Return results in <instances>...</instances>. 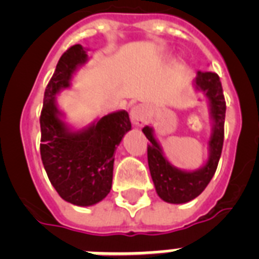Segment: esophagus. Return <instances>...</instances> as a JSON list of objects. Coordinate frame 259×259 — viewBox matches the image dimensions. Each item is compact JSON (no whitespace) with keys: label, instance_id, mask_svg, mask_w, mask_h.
I'll list each match as a JSON object with an SVG mask.
<instances>
[{"label":"esophagus","instance_id":"obj_1","mask_svg":"<svg viewBox=\"0 0 259 259\" xmlns=\"http://www.w3.org/2000/svg\"><path fill=\"white\" fill-rule=\"evenodd\" d=\"M130 119L134 125L142 126L146 121V109L142 105H136L130 110Z\"/></svg>","mask_w":259,"mask_h":259}]
</instances>
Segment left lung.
<instances>
[{
    "instance_id": "left-lung-1",
    "label": "left lung",
    "mask_w": 259,
    "mask_h": 259,
    "mask_svg": "<svg viewBox=\"0 0 259 259\" xmlns=\"http://www.w3.org/2000/svg\"><path fill=\"white\" fill-rule=\"evenodd\" d=\"M196 87L207 95L211 105L213 129L209 138V158L201 169L195 172H183L168 162L161 148L153 137V130L145 126L142 132L149 140L148 144V164L156 192L164 201L180 204L197 197L208 185L217 172L225 141L226 101L219 75L211 71H199Z\"/></svg>"
}]
</instances>
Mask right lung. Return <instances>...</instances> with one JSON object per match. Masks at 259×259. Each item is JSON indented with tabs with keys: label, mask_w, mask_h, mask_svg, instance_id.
Here are the masks:
<instances>
[{
	"label": "right lung",
	"mask_w": 259,
	"mask_h": 259,
	"mask_svg": "<svg viewBox=\"0 0 259 259\" xmlns=\"http://www.w3.org/2000/svg\"><path fill=\"white\" fill-rule=\"evenodd\" d=\"M86 59V50L80 44L70 47L62 55L47 84L40 114V154L48 179L62 199L82 207L95 204L109 195L114 152L132 129L126 111L105 115L78 133L68 132L60 121L54 97L60 89L70 86L74 71Z\"/></svg>",
	"instance_id": "add662e5"
}]
</instances>
